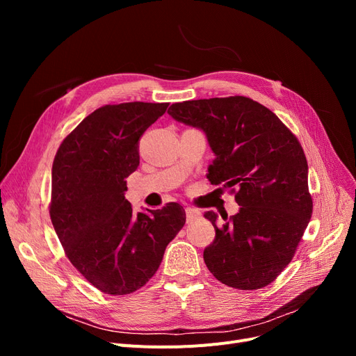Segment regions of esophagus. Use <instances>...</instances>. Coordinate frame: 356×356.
Returning <instances> with one entry per match:
<instances>
[{
    "label": "esophagus",
    "mask_w": 356,
    "mask_h": 356,
    "mask_svg": "<svg viewBox=\"0 0 356 356\" xmlns=\"http://www.w3.org/2000/svg\"><path fill=\"white\" fill-rule=\"evenodd\" d=\"M200 216H202V213H200L199 209L186 208V220H188V222H193V220L199 219Z\"/></svg>",
    "instance_id": "1"
}]
</instances>
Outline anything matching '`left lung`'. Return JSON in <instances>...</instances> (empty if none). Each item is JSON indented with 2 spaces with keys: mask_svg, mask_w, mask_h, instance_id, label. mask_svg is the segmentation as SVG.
Returning <instances> with one entry per match:
<instances>
[{
  "mask_svg": "<svg viewBox=\"0 0 356 356\" xmlns=\"http://www.w3.org/2000/svg\"><path fill=\"white\" fill-rule=\"evenodd\" d=\"M168 115L207 136L215 154L208 180L237 189L241 208L228 222L218 227V215L204 213L216 232L204 264L229 287H266L289 266L312 218L300 143L274 112L245 97L177 102Z\"/></svg>",
  "mask_w": 356,
  "mask_h": 356,
  "instance_id": "obj_1",
  "label": "left lung"
}]
</instances>
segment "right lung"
<instances>
[{
	"instance_id": "add662e5",
	"label": "right lung",
	"mask_w": 356,
	"mask_h": 356,
	"mask_svg": "<svg viewBox=\"0 0 356 356\" xmlns=\"http://www.w3.org/2000/svg\"><path fill=\"white\" fill-rule=\"evenodd\" d=\"M167 106V102L101 106L56 153L53 228L73 267L102 293L122 296L141 289L186 222L179 203L136 213L125 199V179L140 164L138 141Z\"/></svg>"
}]
</instances>
